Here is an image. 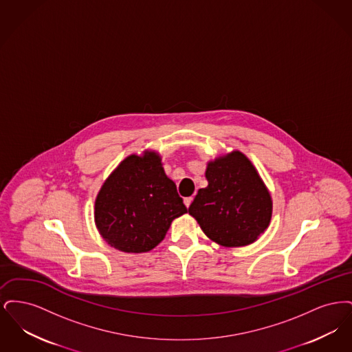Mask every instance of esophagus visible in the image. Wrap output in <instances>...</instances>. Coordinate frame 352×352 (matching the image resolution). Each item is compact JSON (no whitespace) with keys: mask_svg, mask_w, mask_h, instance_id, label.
Wrapping results in <instances>:
<instances>
[{"mask_svg":"<svg viewBox=\"0 0 352 352\" xmlns=\"http://www.w3.org/2000/svg\"><path fill=\"white\" fill-rule=\"evenodd\" d=\"M184 204H186V207H190V204H191V201H192V197H188V198H184Z\"/></svg>","mask_w":352,"mask_h":352,"instance_id":"1","label":"esophagus"}]
</instances>
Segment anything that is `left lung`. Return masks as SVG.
Returning a JSON list of instances; mask_svg holds the SVG:
<instances>
[{"mask_svg":"<svg viewBox=\"0 0 352 352\" xmlns=\"http://www.w3.org/2000/svg\"><path fill=\"white\" fill-rule=\"evenodd\" d=\"M208 186L188 207L203 232L223 247H243L263 234L272 217V199L251 161L234 151L210 162Z\"/></svg>","mask_w":352,"mask_h":352,"instance_id":"left-lung-1","label":"left lung"}]
</instances>
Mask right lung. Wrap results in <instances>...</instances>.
I'll use <instances>...</instances> for the list:
<instances>
[{
    "label": "right lung",
    "mask_w": 352,
    "mask_h": 352,
    "mask_svg": "<svg viewBox=\"0 0 352 352\" xmlns=\"http://www.w3.org/2000/svg\"><path fill=\"white\" fill-rule=\"evenodd\" d=\"M187 212L177 186L157 153L125 158L102 184L95 201V221L111 247L141 253L158 245L171 221Z\"/></svg>",
    "instance_id": "1"
}]
</instances>
